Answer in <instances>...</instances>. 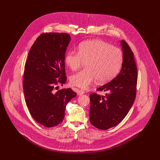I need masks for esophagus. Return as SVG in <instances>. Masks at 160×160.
Here are the masks:
<instances>
[{"instance_id":"esophagus-1","label":"esophagus","mask_w":160,"mask_h":160,"mask_svg":"<svg viewBox=\"0 0 160 160\" xmlns=\"http://www.w3.org/2000/svg\"><path fill=\"white\" fill-rule=\"evenodd\" d=\"M77 93H78V95H81L84 93V92L82 91V90H80V89H78L77 90Z\"/></svg>"}]
</instances>
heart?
<instances>
[{"label": "heart", "mask_w": 160, "mask_h": 160, "mask_svg": "<svg viewBox=\"0 0 160 160\" xmlns=\"http://www.w3.org/2000/svg\"><path fill=\"white\" fill-rule=\"evenodd\" d=\"M65 60L73 71L86 63V68L70 79L72 86L86 89L97 80L99 83H105L113 79L122 65L123 56L119 48L103 41L93 39L80 44L78 52L68 51Z\"/></svg>", "instance_id": "b5f03b06"}]
</instances>
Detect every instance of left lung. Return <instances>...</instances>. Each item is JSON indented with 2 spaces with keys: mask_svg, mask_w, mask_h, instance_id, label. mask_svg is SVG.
Instances as JSON below:
<instances>
[{
  "mask_svg": "<svg viewBox=\"0 0 160 160\" xmlns=\"http://www.w3.org/2000/svg\"><path fill=\"white\" fill-rule=\"evenodd\" d=\"M123 60L118 75L97 91H105V95H90V122L95 128L107 130L120 123L132 106L136 95L137 66L134 53L124 41H121Z\"/></svg>",
  "mask_w": 160,
  "mask_h": 160,
  "instance_id": "1",
  "label": "left lung"
}]
</instances>
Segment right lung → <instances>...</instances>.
I'll return each mask as SVG.
<instances>
[{"label": "right lung", "mask_w": 160, "mask_h": 160, "mask_svg": "<svg viewBox=\"0 0 160 160\" xmlns=\"http://www.w3.org/2000/svg\"><path fill=\"white\" fill-rule=\"evenodd\" d=\"M70 40L67 33L41 34L25 63L23 88L26 104L34 119L46 128L63 121L67 103L76 96L70 88L58 90V86L67 81L65 55Z\"/></svg>", "instance_id": "right-lung-1"}]
</instances>
